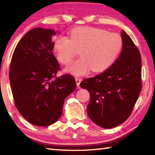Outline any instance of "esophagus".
Returning a JSON list of instances; mask_svg holds the SVG:
<instances>
[{"mask_svg": "<svg viewBox=\"0 0 155 155\" xmlns=\"http://www.w3.org/2000/svg\"><path fill=\"white\" fill-rule=\"evenodd\" d=\"M75 80H76V83H77V86H79L80 83H81V78L77 77V78H75Z\"/></svg>", "mask_w": 155, "mask_h": 155, "instance_id": "1", "label": "esophagus"}]
</instances>
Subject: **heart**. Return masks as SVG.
<instances>
[{
	"label": "heart",
	"mask_w": 155,
	"mask_h": 155,
	"mask_svg": "<svg viewBox=\"0 0 155 155\" xmlns=\"http://www.w3.org/2000/svg\"><path fill=\"white\" fill-rule=\"evenodd\" d=\"M123 40L119 34L103 28L78 27L70 32L69 38L57 37L54 49L57 59L69 65L79 51L81 58L68 67L75 75L85 74L91 69L94 72L105 70L114 64L121 52Z\"/></svg>",
	"instance_id": "1"
}]
</instances>
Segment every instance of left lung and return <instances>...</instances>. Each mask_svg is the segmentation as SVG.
Instances as JSON below:
<instances>
[{
  "mask_svg": "<svg viewBox=\"0 0 155 155\" xmlns=\"http://www.w3.org/2000/svg\"><path fill=\"white\" fill-rule=\"evenodd\" d=\"M121 35L122 50L116 61L104 72L80 83L90 94L89 117L104 128L117 127L128 119L142 87L140 51L124 31Z\"/></svg>",
  "mask_w": 155,
  "mask_h": 155,
  "instance_id": "left-lung-1",
  "label": "left lung"
}]
</instances>
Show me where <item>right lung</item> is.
Listing matches in <instances>:
<instances>
[{
  "label": "right lung",
  "instance_id": "add662e5",
  "mask_svg": "<svg viewBox=\"0 0 155 155\" xmlns=\"http://www.w3.org/2000/svg\"><path fill=\"white\" fill-rule=\"evenodd\" d=\"M54 30L35 28L18 43L9 77L15 105L28 122L48 127L61 116L66 97L75 90L74 78L57 77L60 65L52 51Z\"/></svg>",
  "mask_w": 155,
  "mask_h": 155
}]
</instances>
